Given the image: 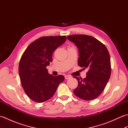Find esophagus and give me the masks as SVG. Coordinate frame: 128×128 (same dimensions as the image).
Returning a JSON list of instances; mask_svg holds the SVG:
<instances>
[{
    "label": "esophagus",
    "instance_id": "1",
    "mask_svg": "<svg viewBox=\"0 0 128 128\" xmlns=\"http://www.w3.org/2000/svg\"><path fill=\"white\" fill-rule=\"evenodd\" d=\"M70 78V76H69V75H66V76H65V78H66V80L69 79V78Z\"/></svg>",
    "mask_w": 128,
    "mask_h": 128
}]
</instances>
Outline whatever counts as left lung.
I'll list each match as a JSON object with an SVG mask.
<instances>
[{"mask_svg": "<svg viewBox=\"0 0 128 128\" xmlns=\"http://www.w3.org/2000/svg\"><path fill=\"white\" fill-rule=\"evenodd\" d=\"M67 38L78 48V66L84 69H88L84 79L74 76L78 81L74 93L84 100L96 98L104 90L110 76V58L107 48L98 40L88 35H71Z\"/></svg>", "mask_w": 128, "mask_h": 128, "instance_id": "8db88e82", "label": "left lung"}]
</instances>
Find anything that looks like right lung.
Listing matches in <instances>:
<instances>
[{
    "instance_id": "obj_1",
    "label": "right lung",
    "mask_w": 128,
    "mask_h": 128,
    "mask_svg": "<svg viewBox=\"0 0 128 128\" xmlns=\"http://www.w3.org/2000/svg\"><path fill=\"white\" fill-rule=\"evenodd\" d=\"M66 40V36L42 37L32 42L21 56L19 76L26 94L34 101L50 99L64 81V76L49 74L46 66L52 62L53 52Z\"/></svg>"
}]
</instances>
